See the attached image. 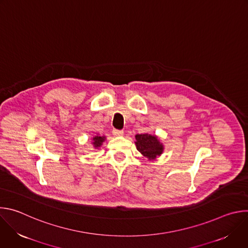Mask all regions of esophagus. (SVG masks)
I'll return each instance as SVG.
<instances>
[{"label":"esophagus","mask_w":248,"mask_h":248,"mask_svg":"<svg viewBox=\"0 0 248 248\" xmlns=\"http://www.w3.org/2000/svg\"><path fill=\"white\" fill-rule=\"evenodd\" d=\"M112 133L114 136H123L124 135V131L120 130V129H113Z\"/></svg>","instance_id":"esophagus-1"}]
</instances>
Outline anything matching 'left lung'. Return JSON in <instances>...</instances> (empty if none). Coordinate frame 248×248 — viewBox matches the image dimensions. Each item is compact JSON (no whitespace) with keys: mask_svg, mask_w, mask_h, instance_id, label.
<instances>
[{"mask_svg":"<svg viewBox=\"0 0 248 248\" xmlns=\"http://www.w3.org/2000/svg\"><path fill=\"white\" fill-rule=\"evenodd\" d=\"M136 148L137 150L148 159H155L163 152V145L159 142L156 136L148 133L136 134Z\"/></svg>","mask_w":248,"mask_h":248,"instance_id":"1","label":"left lung"}]
</instances>
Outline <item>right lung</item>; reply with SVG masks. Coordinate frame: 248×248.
I'll return each mask as SVG.
<instances>
[{
	"mask_svg": "<svg viewBox=\"0 0 248 248\" xmlns=\"http://www.w3.org/2000/svg\"><path fill=\"white\" fill-rule=\"evenodd\" d=\"M105 140L104 136H95L93 138V145L95 148H98L102 145V142Z\"/></svg>",
	"mask_w": 248,
	"mask_h": 248,
	"instance_id": "obj_1",
	"label": "right lung"
}]
</instances>
